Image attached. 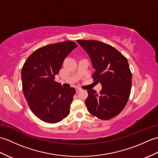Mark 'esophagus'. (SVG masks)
<instances>
[{"label": "esophagus", "instance_id": "1", "mask_svg": "<svg viewBox=\"0 0 158 158\" xmlns=\"http://www.w3.org/2000/svg\"><path fill=\"white\" fill-rule=\"evenodd\" d=\"M75 89H76V92H79V91H81V89L80 88H79V87H77Z\"/></svg>", "mask_w": 158, "mask_h": 158}]
</instances>
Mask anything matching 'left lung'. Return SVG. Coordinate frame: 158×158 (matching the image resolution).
I'll return each mask as SVG.
<instances>
[{
	"instance_id": "obj_1",
	"label": "left lung",
	"mask_w": 158,
	"mask_h": 158,
	"mask_svg": "<svg viewBox=\"0 0 158 158\" xmlns=\"http://www.w3.org/2000/svg\"><path fill=\"white\" fill-rule=\"evenodd\" d=\"M88 53L96 71L94 81L100 83L99 94L88 90L85 105L92 115L103 120L117 116L126 105L132 87V73L127 58L118 50L95 40H77Z\"/></svg>"
}]
</instances>
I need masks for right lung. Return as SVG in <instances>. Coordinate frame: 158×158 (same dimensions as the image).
<instances>
[{
  "instance_id": "obj_1",
  "label": "right lung",
  "mask_w": 158,
  "mask_h": 158,
  "mask_svg": "<svg viewBox=\"0 0 158 158\" xmlns=\"http://www.w3.org/2000/svg\"><path fill=\"white\" fill-rule=\"evenodd\" d=\"M77 45L64 41L35 50L22 69L23 95L30 109L43 122L58 123L69 115L76 90L55 81L64 60Z\"/></svg>"
}]
</instances>
